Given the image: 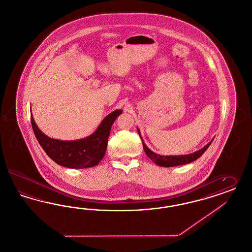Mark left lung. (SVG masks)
Segmentation results:
<instances>
[{"label":"left lung","instance_id":"8db88e82","mask_svg":"<svg viewBox=\"0 0 252 252\" xmlns=\"http://www.w3.org/2000/svg\"><path fill=\"white\" fill-rule=\"evenodd\" d=\"M138 130V133H139L140 137H141V134H140V130L137 128ZM142 139V137H141ZM214 140V139H213ZM212 140V141H213ZM211 142H209L206 146H205L203 149L195 151L193 153H190V154H187V155H178V156H163V155H158L157 153L153 152L152 150L146 146L145 142L142 139V143H143V148L144 150L146 152V154L148 155L151 160H153L157 165L158 166H161V167H173V166H178V165H182V164H187V163H189L191 161H194L195 159L198 158H200L204 153H205V150L208 149V147L211 145Z\"/></svg>","mask_w":252,"mask_h":252}]
</instances>
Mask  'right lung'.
Returning a JSON list of instances; mask_svg holds the SVG:
<instances>
[{"label":"right lung","instance_id":"right-lung-1","mask_svg":"<svg viewBox=\"0 0 252 252\" xmlns=\"http://www.w3.org/2000/svg\"><path fill=\"white\" fill-rule=\"evenodd\" d=\"M122 113V109L113 111L104 118L93 134L75 141L48 137L38 128L32 114H31V122L36 139L49 158L64 167L82 169L94 167L102 160L107 148L112 124Z\"/></svg>","mask_w":252,"mask_h":252}]
</instances>
